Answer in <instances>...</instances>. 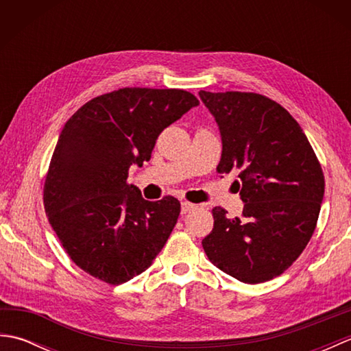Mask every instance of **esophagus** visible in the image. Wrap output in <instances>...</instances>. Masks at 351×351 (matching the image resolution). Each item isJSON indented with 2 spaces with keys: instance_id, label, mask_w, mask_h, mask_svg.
I'll return each mask as SVG.
<instances>
[{
  "instance_id": "34e87169",
  "label": "esophagus",
  "mask_w": 351,
  "mask_h": 351,
  "mask_svg": "<svg viewBox=\"0 0 351 351\" xmlns=\"http://www.w3.org/2000/svg\"><path fill=\"white\" fill-rule=\"evenodd\" d=\"M195 208H196V205L191 204V202H187V200H184V202H181V213L182 214H187V213L195 210Z\"/></svg>"
}]
</instances>
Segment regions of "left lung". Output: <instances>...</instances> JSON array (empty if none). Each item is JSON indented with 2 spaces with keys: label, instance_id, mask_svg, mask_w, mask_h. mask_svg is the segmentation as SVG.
I'll return each mask as SVG.
<instances>
[{
  "label": "left lung",
  "instance_id": "1",
  "mask_svg": "<svg viewBox=\"0 0 351 351\" xmlns=\"http://www.w3.org/2000/svg\"><path fill=\"white\" fill-rule=\"evenodd\" d=\"M221 134L219 173L240 170L241 217L213 208L208 259L244 283L280 276L314 234L324 196L322 164L280 104L252 92H199Z\"/></svg>",
  "mask_w": 351,
  "mask_h": 351
}]
</instances>
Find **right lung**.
<instances>
[{
  "label": "right lung",
  "instance_id": "obj_1",
  "mask_svg": "<svg viewBox=\"0 0 351 351\" xmlns=\"http://www.w3.org/2000/svg\"><path fill=\"white\" fill-rule=\"evenodd\" d=\"M197 98L181 88L125 87L86 102L64 123L43 185L49 225L81 270L110 285L143 273L166 244L180 200H145L126 182L161 131Z\"/></svg>",
  "mask_w": 351,
  "mask_h": 351
}]
</instances>
